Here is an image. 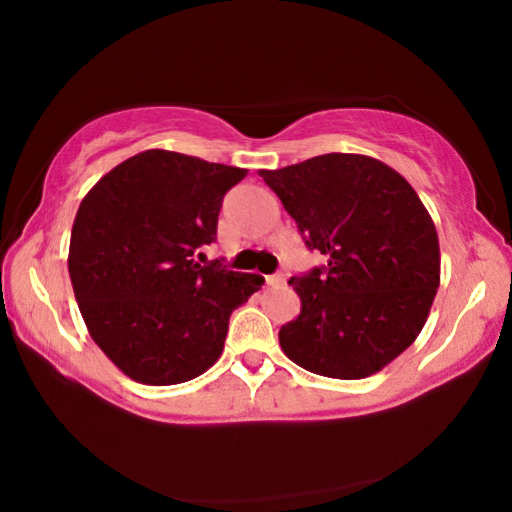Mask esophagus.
Masks as SVG:
<instances>
[{"label": "esophagus", "mask_w": 512, "mask_h": 512, "mask_svg": "<svg viewBox=\"0 0 512 512\" xmlns=\"http://www.w3.org/2000/svg\"><path fill=\"white\" fill-rule=\"evenodd\" d=\"M284 280H287V277H284V273L266 275V284H268V287H280V284H284Z\"/></svg>", "instance_id": "1"}]
</instances>
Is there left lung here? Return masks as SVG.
<instances>
[{"mask_svg": "<svg viewBox=\"0 0 512 512\" xmlns=\"http://www.w3.org/2000/svg\"><path fill=\"white\" fill-rule=\"evenodd\" d=\"M259 176L327 259L289 280L302 309L280 329L284 354L323 377L375 375L415 341L436 298L440 248L427 207L368 155H316Z\"/></svg>", "mask_w": 512, "mask_h": 512, "instance_id": "8db88e82", "label": "left lung"}]
</instances>
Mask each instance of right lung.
I'll return each instance as SVG.
<instances>
[{
  "label": "right lung",
  "instance_id": "right-lung-1",
  "mask_svg": "<svg viewBox=\"0 0 512 512\" xmlns=\"http://www.w3.org/2000/svg\"><path fill=\"white\" fill-rule=\"evenodd\" d=\"M246 169L151 149L106 173L83 198L69 277L94 343L149 386L194 379L221 357L230 314L264 277L196 262L216 239L223 196Z\"/></svg>",
  "mask_w": 512,
  "mask_h": 512
}]
</instances>
